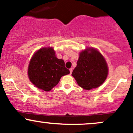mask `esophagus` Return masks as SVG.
<instances>
[{
    "instance_id": "esophagus-1",
    "label": "esophagus",
    "mask_w": 133,
    "mask_h": 133,
    "mask_svg": "<svg viewBox=\"0 0 133 133\" xmlns=\"http://www.w3.org/2000/svg\"><path fill=\"white\" fill-rule=\"evenodd\" d=\"M69 71H70V74H72V68H71V69H69Z\"/></svg>"
}]
</instances>
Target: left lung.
Returning a JSON list of instances; mask_svg holds the SVG:
<instances>
[{
	"mask_svg": "<svg viewBox=\"0 0 133 133\" xmlns=\"http://www.w3.org/2000/svg\"><path fill=\"white\" fill-rule=\"evenodd\" d=\"M108 74V65L102 54L95 49L88 48L80 52L72 76L79 86L90 90L100 86Z\"/></svg>",
	"mask_w": 133,
	"mask_h": 133,
	"instance_id": "left-lung-1",
	"label": "left lung"
}]
</instances>
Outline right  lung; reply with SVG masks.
<instances>
[{
    "label": "right lung",
    "mask_w": 133,
    "mask_h": 133,
    "mask_svg": "<svg viewBox=\"0 0 133 133\" xmlns=\"http://www.w3.org/2000/svg\"><path fill=\"white\" fill-rule=\"evenodd\" d=\"M62 59H59L52 47H44L33 55L28 67V76L34 86L49 91L59 83L62 76L69 74Z\"/></svg>",
    "instance_id": "1"
}]
</instances>
